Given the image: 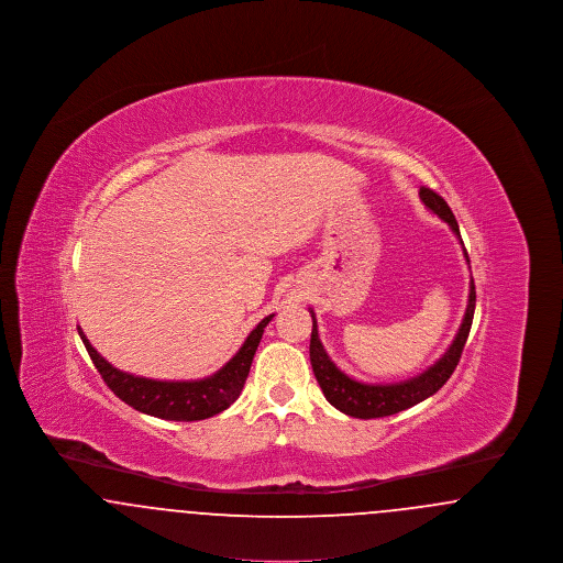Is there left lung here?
<instances>
[{"instance_id":"obj_1","label":"left lung","mask_w":563,"mask_h":563,"mask_svg":"<svg viewBox=\"0 0 563 563\" xmlns=\"http://www.w3.org/2000/svg\"><path fill=\"white\" fill-rule=\"evenodd\" d=\"M420 198H422V202L427 205L429 211H432L437 217H441L452 228L455 239L462 244L457 221H455L452 209L448 207V202L430 188H420ZM462 251H464V257L468 262V253H466L464 244H462ZM475 301H477L475 283L471 278L466 312H464L462 324L455 333L452 346L434 365H430L427 372H422V374L416 375L411 379L397 382V384H363V382L352 379L342 369H338V365L329 358L327 350L319 340V324L314 319V312L310 310V314H312L310 363H312V372L317 375V382L321 386L324 399L331 402L335 409H340L342 413L352 416V418H361V420L393 416V413H399L402 409H409V407L429 399L454 374L455 365L462 356V350H464L471 324H473Z\"/></svg>"}]
</instances>
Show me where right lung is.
I'll return each instance as SVG.
<instances>
[{
    "instance_id": "obj_1",
    "label": "right lung",
    "mask_w": 563,
    "mask_h": 563,
    "mask_svg": "<svg viewBox=\"0 0 563 563\" xmlns=\"http://www.w3.org/2000/svg\"><path fill=\"white\" fill-rule=\"evenodd\" d=\"M272 317L274 314L266 317L249 333L241 350L217 374L202 379H189V382L150 379V377L120 372L92 349V344L88 342L80 327H78V333L97 372L101 374L103 382L113 390L118 399L131 405L136 411L154 418L175 420V422H194V420H205L214 413H221L241 397L255 350L260 346L264 329L268 327Z\"/></svg>"
}]
</instances>
